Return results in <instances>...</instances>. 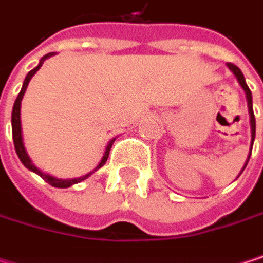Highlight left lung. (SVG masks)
<instances>
[{
	"label": "left lung",
	"mask_w": 263,
	"mask_h": 263,
	"mask_svg": "<svg viewBox=\"0 0 263 263\" xmlns=\"http://www.w3.org/2000/svg\"><path fill=\"white\" fill-rule=\"evenodd\" d=\"M227 67H229V70L235 74V78L239 82V85L242 86V89L245 91V97H247V106H248V114H250V128H251V146H250V154H248V157H247V161H245V164H243V167H242V171L245 169V166H247V163H248V160H250V155H251V149H253V143H254V137H256V119H254V112H253V97H251V91H250V88H248V85H247V82H245V78H243V74H242V71L237 68L236 65H233V64H227ZM242 171H240V174H242ZM239 174V175H240ZM237 175V177H239Z\"/></svg>",
	"instance_id": "obj_1"
}]
</instances>
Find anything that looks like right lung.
I'll use <instances>...</instances> for the list:
<instances>
[{
  "label": "right lung",
  "instance_id": "right-lung-1",
  "mask_svg": "<svg viewBox=\"0 0 263 263\" xmlns=\"http://www.w3.org/2000/svg\"><path fill=\"white\" fill-rule=\"evenodd\" d=\"M51 56H54V53H48V54H45V56L39 61L37 67H34L31 71H28V74H27L26 79H24V82H23V88H21V91H20V94H18V97H16V100H15V103H13V109H12V135H13L15 151H16V154H18V157H20L21 163L26 166L28 171H31V172L37 174L42 180H45L47 183L50 184V185H53V187L67 189V187H70V185H73V184H78L80 183V181H83V180H86L89 175H92L96 171H99V169L106 163L108 155H109V151H111V146H112V143L116 141V138H111V140L108 141V144H106V147H105V152H103V157H102V160L99 161V164L94 167V171L88 172L86 175H82V177H79V178H68V180L56 178V177H53V175H48V174L42 172L41 169H37V167L33 164L31 158H30V157H28V154H27L26 146H24V140H23V128H21V102H23V97H24V94H26V89H27V86H28V82H30V79H31V78L36 74V71L42 67L44 61H45V59H48V58H51Z\"/></svg>",
  "mask_w": 263,
  "mask_h": 263
}]
</instances>
